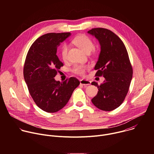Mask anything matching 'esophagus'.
Returning a JSON list of instances; mask_svg holds the SVG:
<instances>
[{
	"mask_svg": "<svg viewBox=\"0 0 154 154\" xmlns=\"http://www.w3.org/2000/svg\"><path fill=\"white\" fill-rule=\"evenodd\" d=\"M80 83L81 85H82L83 86H87V85H91V82L90 81L87 80H84V79L80 80Z\"/></svg>",
	"mask_w": 154,
	"mask_h": 154,
	"instance_id": "esophagus-1",
	"label": "esophagus"
}]
</instances>
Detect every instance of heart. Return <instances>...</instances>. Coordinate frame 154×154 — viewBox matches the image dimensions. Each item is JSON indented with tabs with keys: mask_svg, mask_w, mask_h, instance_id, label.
<instances>
[{
	"mask_svg": "<svg viewBox=\"0 0 154 154\" xmlns=\"http://www.w3.org/2000/svg\"><path fill=\"white\" fill-rule=\"evenodd\" d=\"M73 42L77 47L84 51L85 53L90 52L94 48V43L91 39L88 36L82 35L77 36L73 40ZM68 51V46L66 44H64L61 49V55L63 60L67 58ZM86 67L82 65H75L72 68V71L79 75H83L85 74Z\"/></svg>",
	"mask_w": 154,
	"mask_h": 154,
	"instance_id": "heart-1",
	"label": "heart"
}]
</instances>
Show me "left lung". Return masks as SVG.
I'll list each match as a JSON object with an SVG mask.
<instances>
[{
	"instance_id": "obj_1",
	"label": "left lung",
	"mask_w": 154,
	"mask_h": 154,
	"mask_svg": "<svg viewBox=\"0 0 154 154\" xmlns=\"http://www.w3.org/2000/svg\"><path fill=\"white\" fill-rule=\"evenodd\" d=\"M94 36L100 46V52L94 69L96 75H103V82L98 85V93L91 99L93 103L103 111H112L124 101L132 79L133 70L125 46L113 32L103 28L93 29L88 32Z\"/></svg>"
}]
</instances>
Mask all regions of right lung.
Instances as JSON below:
<instances>
[{
	"label": "right lung",
	"instance_id": "right-lung-1",
	"mask_svg": "<svg viewBox=\"0 0 154 154\" xmlns=\"http://www.w3.org/2000/svg\"><path fill=\"white\" fill-rule=\"evenodd\" d=\"M71 33H50L38 38L27 53L24 67V77L35 103L43 111L55 113L68 102L80 82L71 77L63 82L54 77L63 66L57 55L61 42Z\"/></svg>",
	"mask_w": 154,
	"mask_h": 154
}]
</instances>
